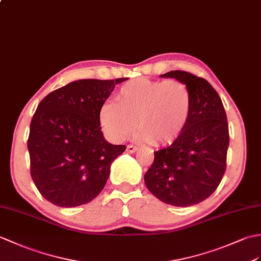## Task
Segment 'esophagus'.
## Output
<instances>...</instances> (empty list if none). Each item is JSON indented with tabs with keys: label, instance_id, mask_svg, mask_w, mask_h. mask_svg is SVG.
I'll return each instance as SVG.
<instances>
[{
	"label": "esophagus",
	"instance_id": "1",
	"mask_svg": "<svg viewBox=\"0 0 261 261\" xmlns=\"http://www.w3.org/2000/svg\"><path fill=\"white\" fill-rule=\"evenodd\" d=\"M137 147H135V145H132V144H129L128 147H126V152H130V153H132V152H136L137 151Z\"/></svg>",
	"mask_w": 261,
	"mask_h": 261
}]
</instances>
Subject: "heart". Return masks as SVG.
<instances>
[{"mask_svg":"<svg viewBox=\"0 0 261 261\" xmlns=\"http://www.w3.org/2000/svg\"><path fill=\"white\" fill-rule=\"evenodd\" d=\"M192 112V95L178 80L136 77L120 87L117 102L103 103L99 122L113 141H123L137 129L155 147L173 143L186 130Z\"/></svg>","mask_w":261,"mask_h":261,"instance_id":"1","label":"heart"}]
</instances>
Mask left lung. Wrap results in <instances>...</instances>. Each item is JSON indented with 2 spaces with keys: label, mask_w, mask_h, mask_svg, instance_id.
<instances>
[{
  "label": "left lung",
  "mask_w": 261,
  "mask_h": 261,
  "mask_svg": "<svg viewBox=\"0 0 261 261\" xmlns=\"http://www.w3.org/2000/svg\"><path fill=\"white\" fill-rule=\"evenodd\" d=\"M160 76L186 84L192 95V112L182 135L155 151L144 182L165 203L189 207L213 195L225 174L229 145L226 111L219 94L204 79L178 70Z\"/></svg>",
  "instance_id": "left-lung-1"
}]
</instances>
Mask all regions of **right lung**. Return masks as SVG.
Here are the masks:
<instances>
[{"instance_id": "right-lung-1", "label": "right lung", "mask_w": 261, "mask_h": 261, "mask_svg": "<svg viewBox=\"0 0 261 261\" xmlns=\"http://www.w3.org/2000/svg\"><path fill=\"white\" fill-rule=\"evenodd\" d=\"M125 80H77L40 102L30 125L28 149L32 180L47 201L77 207L105 188L111 163L126 147L106 140L99 110L116 84Z\"/></svg>"}]
</instances>
